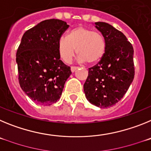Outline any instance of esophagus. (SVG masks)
I'll use <instances>...</instances> for the list:
<instances>
[{
    "label": "esophagus",
    "mask_w": 151,
    "mask_h": 151,
    "mask_svg": "<svg viewBox=\"0 0 151 151\" xmlns=\"http://www.w3.org/2000/svg\"><path fill=\"white\" fill-rule=\"evenodd\" d=\"M77 69H78V67H77V66H72V67H71V71L73 72V73H74V72L76 71V70Z\"/></svg>",
    "instance_id": "obj_1"
}]
</instances>
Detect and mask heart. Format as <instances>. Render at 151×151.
<instances>
[{
	"label": "heart",
	"mask_w": 151,
	"mask_h": 151,
	"mask_svg": "<svg viewBox=\"0 0 151 151\" xmlns=\"http://www.w3.org/2000/svg\"><path fill=\"white\" fill-rule=\"evenodd\" d=\"M57 46L60 56L64 62H71L77 49L80 60L87 61L89 64L100 62L106 48V40L101 33L81 26L69 31L67 38L60 37Z\"/></svg>",
	"instance_id": "obj_1"
}]
</instances>
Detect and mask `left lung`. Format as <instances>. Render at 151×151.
<instances>
[{"instance_id": "8db88e82", "label": "left lung", "mask_w": 151, "mask_h": 151, "mask_svg": "<svg viewBox=\"0 0 151 151\" xmlns=\"http://www.w3.org/2000/svg\"><path fill=\"white\" fill-rule=\"evenodd\" d=\"M94 24L105 38L106 48L102 60L88 69L84 91L91 104L107 108L122 99L134 79V50L120 31L106 22Z\"/></svg>"}]
</instances>
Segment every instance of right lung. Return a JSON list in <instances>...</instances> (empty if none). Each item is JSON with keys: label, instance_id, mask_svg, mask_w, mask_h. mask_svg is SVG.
<instances>
[{"label": "right lung", "instance_id": "1", "mask_svg": "<svg viewBox=\"0 0 151 151\" xmlns=\"http://www.w3.org/2000/svg\"><path fill=\"white\" fill-rule=\"evenodd\" d=\"M69 28L66 22L44 20L24 33L17 52L19 82L36 104L50 106L60 98L65 82L72 74L61 60L58 41Z\"/></svg>", "mask_w": 151, "mask_h": 151}]
</instances>
